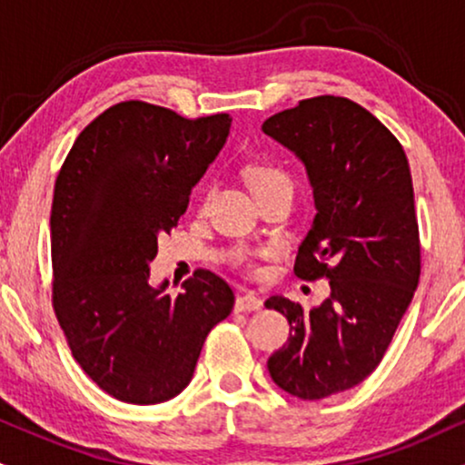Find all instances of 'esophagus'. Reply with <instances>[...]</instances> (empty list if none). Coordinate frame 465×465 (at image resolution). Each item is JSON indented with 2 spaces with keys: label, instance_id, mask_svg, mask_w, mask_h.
<instances>
[{
  "label": "esophagus",
  "instance_id": "34e87169",
  "mask_svg": "<svg viewBox=\"0 0 465 465\" xmlns=\"http://www.w3.org/2000/svg\"><path fill=\"white\" fill-rule=\"evenodd\" d=\"M262 305H264V301H262L260 296L253 292H244L236 299L238 312H257V310H262Z\"/></svg>",
  "mask_w": 465,
  "mask_h": 465
}]
</instances>
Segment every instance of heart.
Returning <instances> with one entry per match:
<instances>
[{
	"label": "heart",
	"mask_w": 465,
	"mask_h": 465,
	"mask_svg": "<svg viewBox=\"0 0 465 465\" xmlns=\"http://www.w3.org/2000/svg\"><path fill=\"white\" fill-rule=\"evenodd\" d=\"M244 177H247L249 188L255 193H262L266 188H275V186H290V177L283 169H279L275 164H251L244 171ZM208 194V190L203 193V197ZM253 268V266H251Z\"/></svg>",
	"instance_id": "obj_1"
}]
</instances>
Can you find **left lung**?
I'll return each mask as SVG.
<instances>
[{
  "label": "left lung",
  "mask_w": 465,
  "mask_h": 465,
  "mask_svg": "<svg viewBox=\"0 0 465 465\" xmlns=\"http://www.w3.org/2000/svg\"><path fill=\"white\" fill-rule=\"evenodd\" d=\"M305 164L316 216L299 247L296 277H327L331 294L305 310L271 296L290 338L268 357L283 392L318 401L355 388L383 360L420 279V238L410 162L377 116L321 94L262 125Z\"/></svg>",
  "instance_id": "left-lung-1"
}]
</instances>
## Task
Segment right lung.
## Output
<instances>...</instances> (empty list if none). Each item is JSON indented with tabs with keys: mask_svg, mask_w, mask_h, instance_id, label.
<instances>
[{
	"mask_svg": "<svg viewBox=\"0 0 465 465\" xmlns=\"http://www.w3.org/2000/svg\"><path fill=\"white\" fill-rule=\"evenodd\" d=\"M229 127V114L183 119L121 102L84 127L55 179V318L82 371L123 402L182 392L212 327L233 310L225 279L203 268L177 296L164 292L169 282L149 283L158 238L186 212Z\"/></svg>",
	"mask_w": 465,
	"mask_h": 465,
	"instance_id": "obj_1",
	"label": "right lung"
}]
</instances>
